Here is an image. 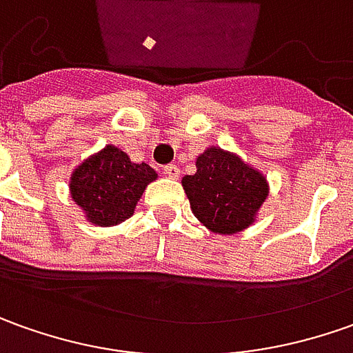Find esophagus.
Returning a JSON list of instances; mask_svg holds the SVG:
<instances>
[{"instance_id": "34e87169", "label": "esophagus", "mask_w": 353, "mask_h": 353, "mask_svg": "<svg viewBox=\"0 0 353 353\" xmlns=\"http://www.w3.org/2000/svg\"><path fill=\"white\" fill-rule=\"evenodd\" d=\"M164 174L168 177H172V179H176L177 176H179V168H177L176 164H168L164 165Z\"/></svg>"}]
</instances>
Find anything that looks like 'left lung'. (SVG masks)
I'll list each match as a JSON object with an SVG mask.
<instances>
[{
	"label": "left lung",
	"instance_id": "obj_1",
	"mask_svg": "<svg viewBox=\"0 0 353 353\" xmlns=\"http://www.w3.org/2000/svg\"><path fill=\"white\" fill-rule=\"evenodd\" d=\"M191 211L216 234H234L254 223L268 197V181L258 170L221 148L197 158V172L181 179Z\"/></svg>",
	"mask_w": 353,
	"mask_h": 353
}]
</instances>
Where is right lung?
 I'll return each instance as SVG.
<instances>
[{
    "mask_svg": "<svg viewBox=\"0 0 353 353\" xmlns=\"http://www.w3.org/2000/svg\"><path fill=\"white\" fill-rule=\"evenodd\" d=\"M154 179L156 172L150 165L132 164L119 148L105 146L76 168L70 193L90 223L113 226L132 216L140 195Z\"/></svg>",
    "mask_w": 353,
    "mask_h": 353,
    "instance_id": "1",
    "label": "right lung"
}]
</instances>
